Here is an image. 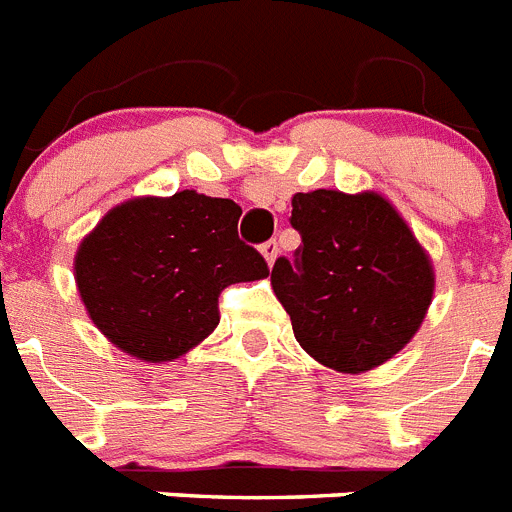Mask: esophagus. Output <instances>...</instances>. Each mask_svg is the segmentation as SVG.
<instances>
[{"label":"esophagus","mask_w":512,"mask_h":512,"mask_svg":"<svg viewBox=\"0 0 512 512\" xmlns=\"http://www.w3.org/2000/svg\"><path fill=\"white\" fill-rule=\"evenodd\" d=\"M261 253H264V259H266V264H274V261H277V256H279V243L274 241V238H271V241H266L264 246H261Z\"/></svg>","instance_id":"esophagus-1"}]
</instances>
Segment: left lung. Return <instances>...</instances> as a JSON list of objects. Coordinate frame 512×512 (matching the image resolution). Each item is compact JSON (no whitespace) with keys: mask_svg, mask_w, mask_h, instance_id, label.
I'll list each match as a JSON object with an SVG mask.
<instances>
[{"mask_svg":"<svg viewBox=\"0 0 512 512\" xmlns=\"http://www.w3.org/2000/svg\"><path fill=\"white\" fill-rule=\"evenodd\" d=\"M302 243L271 269L300 346L338 372H366L400 351L433 297L431 261L379 194L315 189L292 197Z\"/></svg>","mask_w":512,"mask_h":512,"instance_id":"1","label":"left lung"}]
</instances>
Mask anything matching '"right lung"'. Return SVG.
I'll list each match as a JSON object with an SVG mask.
<instances>
[{
    "label": "right lung",
    "mask_w": 512,
    "mask_h": 512,
    "mask_svg": "<svg viewBox=\"0 0 512 512\" xmlns=\"http://www.w3.org/2000/svg\"><path fill=\"white\" fill-rule=\"evenodd\" d=\"M241 207L192 189L133 200L102 217L76 253L89 318L125 354L171 361L220 323L217 297L269 277L264 256L238 238Z\"/></svg>",
    "instance_id": "1"
}]
</instances>
